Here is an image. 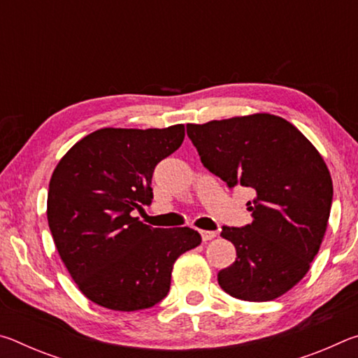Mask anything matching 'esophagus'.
I'll use <instances>...</instances> for the list:
<instances>
[{
	"label": "esophagus",
	"mask_w": 358,
	"mask_h": 358,
	"mask_svg": "<svg viewBox=\"0 0 358 358\" xmlns=\"http://www.w3.org/2000/svg\"><path fill=\"white\" fill-rule=\"evenodd\" d=\"M201 237H202V241L207 243V241L213 240L216 237V232H213V230H201Z\"/></svg>",
	"instance_id": "34e87169"
}]
</instances>
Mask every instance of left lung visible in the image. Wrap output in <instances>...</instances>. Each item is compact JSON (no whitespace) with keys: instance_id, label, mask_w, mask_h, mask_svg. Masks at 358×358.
<instances>
[{"instance_id":"obj_1","label":"left lung","mask_w":358,"mask_h":358,"mask_svg":"<svg viewBox=\"0 0 358 358\" xmlns=\"http://www.w3.org/2000/svg\"><path fill=\"white\" fill-rule=\"evenodd\" d=\"M202 164L229 187L256 192L252 222L222 227L237 250L217 273L221 289L246 301L275 300L308 273L329 222L333 185L316 147L281 117L254 113L187 124Z\"/></svg>"}]
</instances>
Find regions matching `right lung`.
Returning <instances> with one entry per match:
<instances>
[{
  "label": "right lung",
  "instance_id": "obj_1",
  "mask_svg": "<svg viewBox=\"0 0 358 358\" xmlns=\"http://www.w3.org/2000/svg\"><path fill=\"white\" fill-rule=\"evenodd\" d=\"M183 138V124L98 129L53 171L48 227L71 278L96 305L113 311L155 306L171 289L175 260L201 245L197 230L153 229L132 216L151 203L155 167Z\"/></svg>",
  "mask_w": 358,
  "mask_h": 358
}]
</instances>
